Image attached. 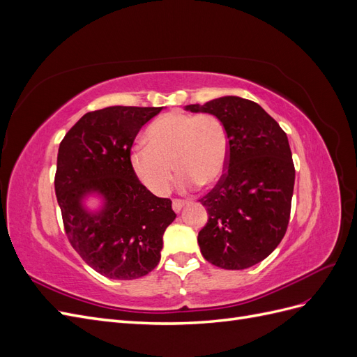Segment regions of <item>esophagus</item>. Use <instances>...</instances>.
<instances>
[{
  "instance_id": "1",
  "label": "esophagus",
  "mask_w": 357,
  "mask_h": 357,
  "mask_svg": "<svg viewBox=\"0 0 357 357\" xmlns=\"http://www.w3.org/2000/svg\"><path fill=\"white\" fill-rule=\"evenodd\" d=\"M185 205H186V201H183V199H174V201H172V210H174L176 213H180L181 208L185 207Z\"/></svg>"
}]
</instances>
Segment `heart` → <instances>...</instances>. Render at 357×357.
Instances as JSON below:
<instances>
[{"instance_id":"heart-1","label":"heart","mask_w":357,"mask_h":357,"mask_svg":"<svg viewBox=\"0 0 357 357\" xmlns=\"http://www.w3.org/2000/svg\"><path fill=\"white\" fill-rule=\"evenodd\" d=\"M147 146H135L129 165L137 180L158 197L169 190L176 169L180 188L189 190L198 183H219L229 162V137L219 117L171 112L159 117L146 132Z\"/></svg>"}]
</instances>
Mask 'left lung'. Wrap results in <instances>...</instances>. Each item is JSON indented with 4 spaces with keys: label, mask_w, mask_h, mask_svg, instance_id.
Returning a JSON list of instances; mask_svg holds the SVG:
<instances>
[{
    "label": "left lung",
    "mask_w": 357,
    "mask_h": 357,
    "mask_svg": "<svg viewBox=\"0 0 357 357\" xmlns=\"http://www.w3.org/2000/svg\"><path fill=\"white\" fill-rule=\"evenodd\" d=\"M185 110L219 117L229 137L228 169L201 199L208 213L198 234L201 253L223 269L250 268L274 252L289 225L295 167L287 135L261 105L240 96Z\"/></svg>",
    "instance_id": "8db88e82"
}]
</instances>
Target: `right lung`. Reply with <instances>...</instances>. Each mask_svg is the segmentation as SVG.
I'll list each match as a JSON object with an SVG mask.
<instances>
[{"label":"right lung","instance_id":"obj_1","mask_svg":"<svg viewBox=\"0 0 357 357\" xmlns=\"http://www.w3.org/2000/svg\"><path fill=\"white\" fill-rule=\"evenodd\" d=\"M165 107L113 105L86 113L58 150L55 192L74 250L113 280L149 274L174 222L171 201L137 180L129 153L137 134ZM99 199L95 209L89 199Z\"/></svg>","mask_w":357,"mask_h":357}]
</instances>
